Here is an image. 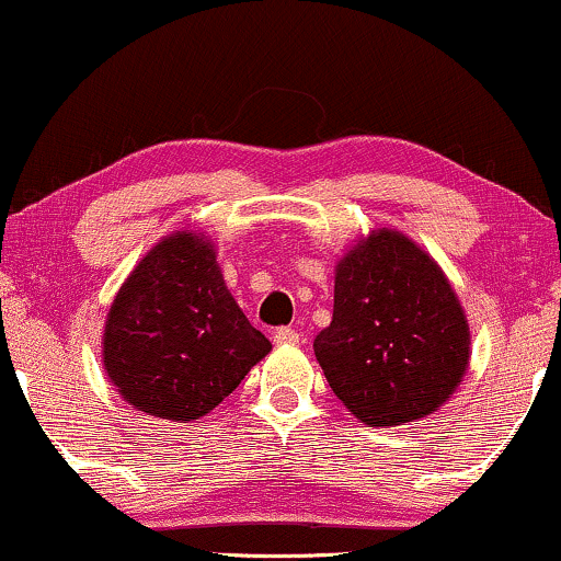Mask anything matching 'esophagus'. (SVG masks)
Segmentation results:
<instances>
[{
  "instance_id": "esophagus-1",
  "label": "esophagus",
  "mask_w": 561,
  "mask_h": 561,
  "mask_svg": "<svg viewBox=\"0 0 561 561\" xmlns=\"http://www.w3.org/2000/svg\"><path fill=\"white\" fill-rule=\"evenodd\" d=\"M273 342L275 344H296L298 332H296V329H290V327H280V329H275V332H273Z\"/></svg>"
}]
</instances>
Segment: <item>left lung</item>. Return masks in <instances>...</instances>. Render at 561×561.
Returning <instances> with one entry per match:
<instances>
[{
    "label": "left lung",
    "mask_w": 561,
    "mask_h": 561,
    "mask_svg": "<svg viewBox=\"0 0 561 561\" xmlns=\"http://www.w3.org/2000/svg\"><path fill=\"white\" fill-rule=\"evenodd\" d=\"M313 352L359 421L398 426L449 401L470 363V327L442 267L382 227L336 265L332 324Z\"/></svg>",
    "instance_id": "obj_1"
}]
</instances>
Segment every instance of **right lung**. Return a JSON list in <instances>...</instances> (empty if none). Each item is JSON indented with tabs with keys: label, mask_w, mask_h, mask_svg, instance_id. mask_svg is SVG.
Listing matches in <instances>:
<instances>
[{
	"label": "right lung",
	"mask_w": 561,
	"mask_h": 561,
	"mask_svg": "<svg viewBox=\"0 0 561 561\" xmlns=\"http://www.w3.org/2000/svg\"><path fill=\"white\" fill-rule=\"evenodd\" d=\"M102 352L110 382L133 409L191 421L217 409L271 342L227 290L211 242L175 232L122 283Z\"/></svg>",
	"instance_id": "add662e5"
}]
</instances>
